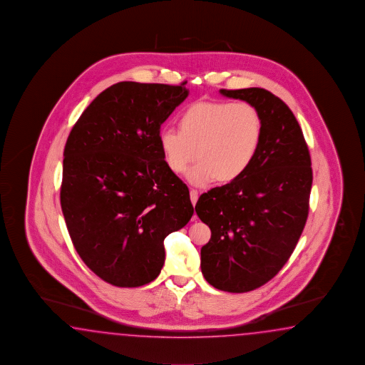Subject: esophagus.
Wrapping results in <instances>:
<instances>
[{"instance_id":"34e87169","label":"esophagus","mask_w":365,"mask_h":365,"mask_svg":"<svg viewBox=\"0 0 365 365\" xmlns=\"http://www.w3.org/2000/svg\"><path fill=\"white\" fill-rule=\"evenodd\" d=\"M190 197H191V202H192V205H195L196 204V202H197V197H199V192H197V190H190ZM195 220H196V216L194 217Z\"/></svg>"}]
</instances>
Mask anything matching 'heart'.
I'll list each match as a JSON object with an SVG mask.
<instances>
[{
  "instance_id": "1",
  "label": "heart",
  "mask_w": 365,
  "mask_h": 365,
  "mask_svg": "<svg viewBox=\"0 0 365 365\" xmlns=\"http://www.w3.org/2000/svg\"><path fill=\"white\" fill-rule=\"evenodd\" d=\"M263 119L249 102L197 101L179 116V130L163 128L158 145L169 170L187 173L194 186L207 187L219 179L229 183L241 178L258 153Z\"/></svg>"
}]
</instances>
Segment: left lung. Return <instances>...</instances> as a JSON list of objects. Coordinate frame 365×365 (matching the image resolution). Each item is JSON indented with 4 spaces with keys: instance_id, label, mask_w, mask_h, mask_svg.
Segmentation results:
<instances>
[{
    "instance_id": "left-lung-1",
    "label": "left lung",
    "mask_w": 365,
    "mask_h": 365,
    "mask_svg": "<svg viewBox=\"0 0 365 365\" xmlns=\"http://www.w3.org/2000/svg\"><path fill=\"white\" fill-rule=\"evenodd\" d=\"M220 93L252 103L263 119L249 170L195 205L212 233L200 252L202 275L220 291L243 293L269 282L289 259L308 219L313 171L300 124L280 98L260 88Z\"/></svg>"
}]
</instances>
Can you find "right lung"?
Instances as JSON below:
<instances>
[{"label": "right lung", "instance_id": "obj_1", "mask_svg": "<svg viewBox=\"0 0 365 365\" xmlns=\"http://www.w3.org/2000/svg\"><path fill=\"white\" fill-rule=\"evenodd\" d=\"M185 83L118 82L88 106L66 140L65 224L83 263L115 287L153 282L163 240L194 215L188 188L158 145L163 123L188 96Z\"/></svg>", "mask_w": 365, "mask_h": 365}]
</instances>
